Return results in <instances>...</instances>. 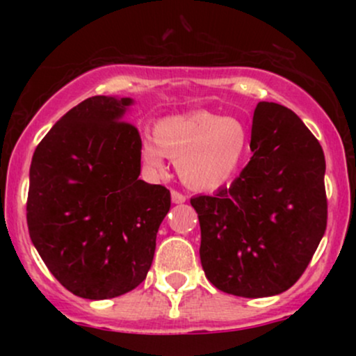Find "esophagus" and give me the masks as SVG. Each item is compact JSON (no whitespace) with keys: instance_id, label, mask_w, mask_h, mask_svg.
Listing matches in <instances>:
<instances>
[{"instance_id":"esophagus-1","label":"esophagus","mask_w":356,"mask_h":356,"mask_svg":"<svg viewBox=\"0 0 356 356\" xmlns=\"http://www.w3.org/2000/svg\"><path fill=\"white\" fill-rule=\"evenodd\" d=\"M170 197H172V202H174V204H182V202H186V195L181 194V192H177V191L170 192Z\"/></svg>"}]
</instances>
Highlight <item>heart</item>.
I'll list each match as a JSON object with an SVG mask.
<instances>
[{
	"mask_svg": "<svg viewBox=\"0 0 356 356\" xmlns=\"http://www.w3.org/2000/svg\"><path fill=\"white\" fill-rule=\"evenodd\" d=\"M246 152V127L206 110L162 118L154 137L140 142V159L149 169L162 172L167 157L175 159L184 184L194 191H216L231 182Z\"/></svg>",
	"mask_w": 356,
	"mask_h": 356,
	"instance_id": "1",
	"label": "heart"
}]
</instances>
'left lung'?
Returning <instances> with one entry per match:
<instances>
[{
  "instance_id": "1",
  "label": "left lung",
  "mask_w": 356,
  "mask_h": 356,
  "mask_svg": "<svg viewBox=\"0 0 356 356\" xmlns=\"http://www.w3.org/2000/svg\"><path fill=\"white\" fill-rule=\"evenodd\" d=\"M252 157L229 187L191 204L201 264L224 293L275 296L300 280L325 234V154L301 118L273 102L252 117Z\"/></svg>"
}]
</instances>
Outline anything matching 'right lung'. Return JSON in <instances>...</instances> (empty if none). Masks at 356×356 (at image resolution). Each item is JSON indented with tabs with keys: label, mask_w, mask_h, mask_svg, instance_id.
<instances>
[{
	"label": "right lung",
	"mask_w": 356,
	"mask_h": 356,
	"mask_svg": "<svg viewBox=\"0 0 356 356\" xmlns=\"http://www.w3.org/2000/svg\"><path fill=\"white\" fill-rule=\"evenodd\" d=\"M132 99L97 95L68 110L36 147L26 220L31 243L68 291L108 300L152 266L170 192L140 175V136L124 120Z\"/></svg>",
	"instance_id": "1"
}]
</instances>
